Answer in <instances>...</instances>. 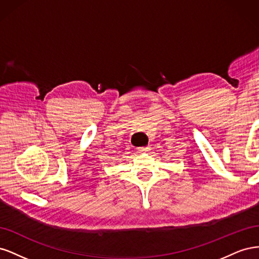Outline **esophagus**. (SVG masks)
<instances>
[{
    "instance_id": "34e87169",
    "label": "esophagus",
    "mask_w": 259,
    "mask_h": 259,
    "mask_svg": "<svg viewBox=\"0 0 259 259\" xmlns=\"http://www.w3.org/2000/svg\"><path fill=\"white\" fill-rule=\"evenodd\" d=\"M148 151H150V148H149L148 146L139 147V148H138V152H140V153H147Z\"/></svg>"
}]
</instances>
